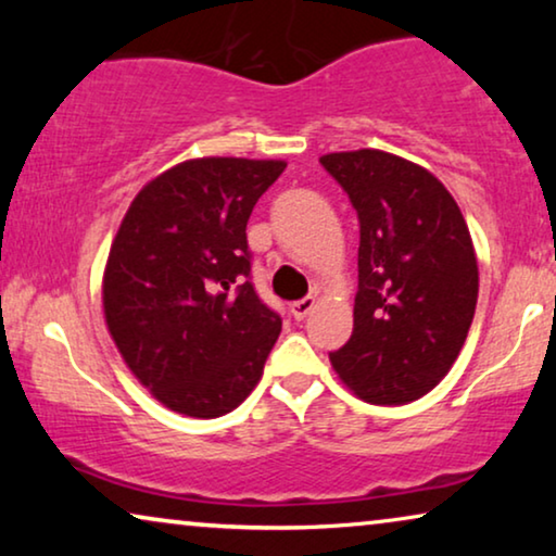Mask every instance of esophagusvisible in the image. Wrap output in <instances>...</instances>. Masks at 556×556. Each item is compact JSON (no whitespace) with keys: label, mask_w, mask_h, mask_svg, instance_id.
<instances>
[{"label":"esophagus","mask_w":556,"mask_h":556,"mask_svg":"<svg viewBox=\"0 0 556 556\" xmlns=\"http://www.w3.org/2000/svg\"><path fill=\"white\" fill-rule=\"evenodd\" d=\"M314 303H316L314 295H303V299L293 301V303H291V314H293L295 321H301V318H306V316L311 314V308H314Z\"/></svg>","instance_id":"34e87169"}]
</instances>
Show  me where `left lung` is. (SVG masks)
I'll list each match as a JSON object with an SVG mask.
<instances>
[{
  "mask_svg": "<svg viewBox=\"0 0 556 556\" xmlns=\"http://www.w3.org/2000/svg\"><path fill=\"white\" fill-rule=\"evenodd\" d=\"M359 217L352 339L329 359L371 405H407L458 359L478 301V263L460 207L428 169L387 151L318 159Z\"/></svg>",
  "mask_w": 556,
  "mask_h": 556,
  "instance_id": "left-lung-1",
  "label": "left lung"
}]
</instances>
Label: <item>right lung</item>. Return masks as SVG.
I'll return each instance as SVG.
<instances>
[{
    "label": "right lung",
    "instance_id": "right-lung-1",
    "mask_svg": "<svg viewBox=\"0 0 556 556\" xmlns=\"http://www.w3.org/2000/svg\"><path fill=\"white\" fill-rule=\"evenodd\" d=\"M286 162L210 156L136 194L103 276L105 324L174 413L219 417L253 392L280 333L250 280L248 219Z\"/></svg>",
    "mask_w": 556,
    "mask_h": 556
}]
</instances>
